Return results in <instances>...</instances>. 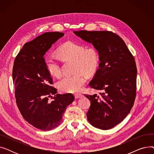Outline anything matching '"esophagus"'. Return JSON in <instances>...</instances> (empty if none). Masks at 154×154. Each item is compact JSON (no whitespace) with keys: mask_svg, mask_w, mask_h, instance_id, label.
I'll use <instances>...</instances> for the list:
<instances>
[{"mask_svg":"<svg viewBox=\"0 0 154 154\" xmlns=\"http://www.w3.org/2000/svg\"><path fill=\"white\" fill-rule=\"evenodd\" d=\"M75 96V99H80V98H82L83 97V95L81 94H75L74 95Z\"/></svg>","mask_w":154,"mask_h":154,"instance_id":"34e87169","label":"esophagus"}]
</instances>
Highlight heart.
Here are the masks:
<instances>
[{"instance_id":"b5f03b06","label":"heart","mask_w":154,"mask_h":154,"mask_svg":"<svg viewBox=\"0 0 154 154\" xmlns=\"http://www.w3.org/2000/svg\"><path fill=\"white\" fill-rule=\"evenodd\" d=\"M59 53L64 59L74 60V72L76 73L62 76L57 82V86L63 92H77L86 82L83 74L90 76L97 69L100 63L99 52L95 47L86 48L83 44L67 42L59 48ZM45 63L51 75L57 77L60 74V63L57 57L48 55L45 57Z\"/></svg>"}]
</instances>
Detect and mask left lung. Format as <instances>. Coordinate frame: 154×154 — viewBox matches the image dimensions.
<instances>
[{
  "instance_id": "8db88e82",
  "label": "left lung",
  "mask_w": 154,
  "mask_h": 154,
  "mask_svg": "<svg viewBox=\"0 0 154 154\" xmlns=\"http://www.w3.org/2000/svg\"><path fill=\"white\" fill-rule=\"evenodd\" d=\"M74 32L99 52V69L89 86L102 92L85 95L91 101L87 117L94 127L108 130L122 122L134 106L137 73L135 59L124 40L111 31Z\"/></svg>"
}]
</instances>
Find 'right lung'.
<instances>
[{
  "instance_id": "1",
  "label": "right lung",
  "mask_w": 154,
  "mask_h": 154,
  "mask_svg": "<svg viewBox=\"0 0 154 154\" xmlns=\"http://www.w3.org/2000/svg\"><path fill=\"white\" fill-rule=\"evenodd\" d=\"M63 35L53 32L38 36L24 44L14 63L12 79L17 107L24 119L42 131L57 127L66 107L75 99L72 94H57L44 58L52 45ZM49 98L53 100L50 101Z\"/></svg>"
}]
</instances>
